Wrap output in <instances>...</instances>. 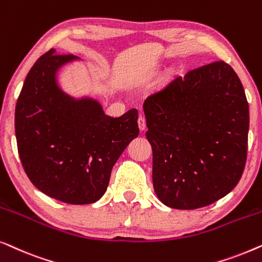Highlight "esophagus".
Wrapping results in <instances>:
<instances>
[{
  "mask_svg": "<svg viewBox=\"0 0 262 262\" xmlns=\"http://www.w3.org/2000/svg\"><path fill=\"white\" fill-rule=\"evenodd\" d=\"M138 127L141 131H144L146 128V123H145V118L143 116H139L138 118Z\"/></svg>",
  "mask_w": 262,
  "mask_h": 262,
  "instance_id": "1",
  "label": "esophagus"
}]
</instances>
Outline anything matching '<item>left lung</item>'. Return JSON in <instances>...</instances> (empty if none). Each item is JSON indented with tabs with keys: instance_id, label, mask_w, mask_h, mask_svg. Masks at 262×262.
I'll list each match as a JSON object with an SVG mask.
<instances>
[{
	"instance_id": "1",
	"label": "left lung",
	"mask_w": 262,
	"mask_h": 262,
	"mask_svg": "<svg viewBox=\"0 0 262 262\" xmlns=\"http://www.w3.org/2000/svg\"><path fill=\"white\" fill-rule=\"evenodd\" d=\"M152 148V184L178 210L230 193L247 160L249 106L234 69L214 62L178 76L143 103Z\"/></svg>"
}]
</instances>
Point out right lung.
Instances as JSON below:
<instances>
[{"label":"right lung","mask_w":262,"mask_h":262,"mask_svg":"<svg viewBox=\"0 0 262 262\" xmlns=\"http://www.w3.org/2000/svg\"><path fill=\"white\" fill-rule=\"evenodd\" d=\"M76 60L51 49L34 63L16 102L15 136L32 184L53 199L82 205L105 194L113 166L139 128L136 108L113 118L98 99L63 91L59 70Z\"/></svg>","instance_id":"1"}]
</instances>
